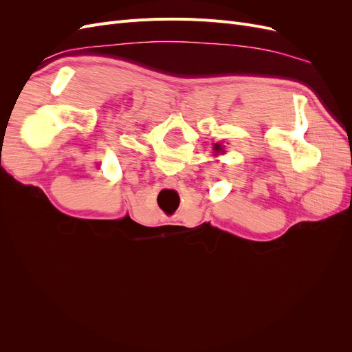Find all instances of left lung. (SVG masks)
I'll use <instances>...</instances> for the list:
<instances>
[{"mask_svg":"<svg viewBox=\"0 0 352 352\" xmlns=\"http://www.w3.org/2000/svg\"><path fill=\"white\" fill-rule=\"evenodd\" d=\"M212 148H214V155H219V154H223V153H225V150H223V146H221V144H214V146H212Z\"/></svg>","mask_w":352,"mask_h":352,"instance_id":"obj_1","label":"left lung"}]
</instances>
